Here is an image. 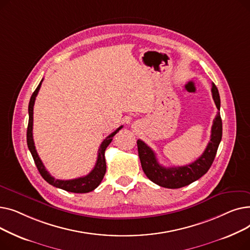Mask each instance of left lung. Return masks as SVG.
<instances>
[{
  "label": "left lung",
  "mask_w": 250,
  "mask_h": 250,
  "mask_svg": "<svg viewBox=\"0 0 250 250\" xmlns=\"http://www.w3.org/2000/svg\"><path fill=\"white\" fill-rule=\"evenodd\" d=\"M212 96L218 110H220V95L214 83L212 84ZM221 139L222 120L220 112L218 111L212 125L211 140H209L203 155L191 164L178 167H164L160 165L154 151L147 144L138 140V152L143 171L151 181L162 188H180L187 187L208 172V170L214 162Z\"/></svg>",
  "instance_id": "1"
}]
</instances>
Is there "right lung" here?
<instances>
[{"label":"right lung","mask_w":250,"mask_h":250,"mask_svg":"<svg viewBox=\"0 0 250 250\" xmlns=\"http://www.w3.org/2000/svg\"><path fill=\"white\" fill-rule=\"evenodd\" d=\"M43 81V79L39 83L35 91L33 92V94L30 98L29 105H28V113H29V121H28V127H27V146L28 149L33 157L34 163L38 169L39 173L42 176V178L48 182L49 185L54 186L58 188H62L65 191H70V192H76V193H86L89 191L94 190L102 181L105 172H106V162H105V157L104 153L105 150H106L107 146L111 143L112 138L114 135L118 132V130L123 128V125H121L117 129H115L112 134H110L106 139H104V141L101 143L100 148L98 150V156H97V161L96 164L93 168L92 171L87 174L86 176L83 177H79L75 179H70V180H61V179H56L55 177H52L47 170L45 169L42 161L39 158V156L36 152L35 146H34V141H33V135H32V128H33V106H34V102L35 98L38 94V91L41 89L42 83Z\"/></svg>","instance_id":"1"}]
</instances>
